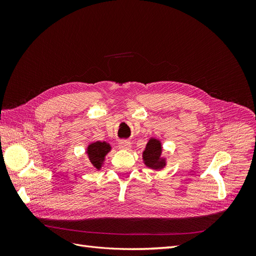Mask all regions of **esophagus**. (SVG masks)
Wrapping results in <instances>:
<instances>
[{"label": "esophagus", "mask_w": 256, "mask_h": 256, "mask_svg": "<svg viewBox=\"0 0 256 256\" xmlns=\"http://www.w3.org/2000/svg\"><path fill=\"white\" fill-rule=\"evenodd\" d=\"M118 147L120 150H128L131 148V142L128 141V140H122L120 141L118 143Z\"/></svg>", "instance_id": "esophagus-1"}]
</instances>
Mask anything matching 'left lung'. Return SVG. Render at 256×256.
Listing matches in <instances>:
<instances>
[{
	"label": "left lung",
	"mask_w": 256,
	"mask_h": 256,
	"mask_svg": "<svg viewBox=\"0 0 256 256\" xmlns=\"http://www.w3.org/2000/svg\"><path fill=\"white\" fill-rule=\"evenodd\" d=\"M161 152L162 147L160 141L156 140V138H150L145 147V150L143 152L145 164L154 170H160L164 168L166 166V160L161 158Z\"/></svg>",
	"instance_id": "left-lung-1"
}]
</instances>
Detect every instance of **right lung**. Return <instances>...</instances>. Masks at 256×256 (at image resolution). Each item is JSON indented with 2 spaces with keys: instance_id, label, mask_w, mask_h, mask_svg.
Segmentation results:
<instances>
[{
  "instance_id": "1",
  "label": "right lung",
  "mask_w": 256,
  "mask_h": 256,
  "mask_svg": "<svg viewBox=\"0 0 256 256\" xmlns=\"http://www.w3.org/2000/svg\"><path fill=\"white\" fill-rule=\"evenodd\" d=\"M110 150H111L110 144H108L106 142L97 141L95 143L90 144L88 147V154L92 166L97 170L102 168L106 154Z\"/></svg>"
}]
</instances>
